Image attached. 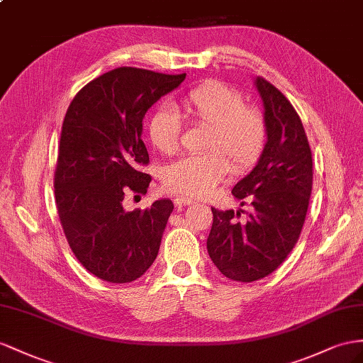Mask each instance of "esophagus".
<instances>
[{
  "mask_svg": "<svg viewBox=\"0 0 363 363\" xmlns=\"http://www.w3.org/2000/svg\"><path fill=\"white\" fill-rule=\"evenodd\" d=\"M173 202L176 203V206H190V203H193L194 201L191 198H187V196H176L173 199Z\"/></svg>",
  "mask_w": 363,
  "mask_h": 363,
  "instance_id": "esophagus-1",
  "label": "esophagus"
}]
</instances>
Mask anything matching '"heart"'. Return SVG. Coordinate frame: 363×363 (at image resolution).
I'll return each mask as SVG.
<instances>
[{
    "instance_id": "b5f03b06",
    "label": "heart",
    "mask_w": 363,
    "mask_h": 363,
    "mask_svg": "<svg viewBox=\"0 0 363 363\" xmlns=\"http://www.w3.org/2000/svg\"><path fill=\"white\" fill-rule=\"evenodd\" d=\"M190 123L206 128L199 155L181 157L167 167L162 181L173 193L202 198L230 170L244 173L261 157L267 143V123L261 110L245 106L240 93L220 81H206L182 98ZM182 125L170 108H160L148 119L147 136L162 155L181 147Z\"/></svg>"
}]
</instances>
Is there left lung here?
<instances>
[{
  "instance_id": "left-lung-1",
  "label": "left lung",
  "mask_w": 363,
  "mask_h": 363,
  "mask_svg": "<svg viewBox=\"0 0 363 363\" xmlns=\"http://www.w3.org/2000/svg\"><path fill=\"white\" fill-rule=\"evenodd\" d=\"M255 84L265 108L267 144L255 169L231 190L252 210L211 208L207 239L213 264L238 282L259 281L285 261L301 236L313 187L311 148L299 115L267 79Z\"/></svg>"
}]
</instances>
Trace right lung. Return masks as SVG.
I'll return each instance as SVG.
<instances>
[{"mask_svg": "<svg viewBox=\"0 0 363 363\" xmlns=\"http://www.w3.org/2000/svg\"><path fill=\"white\" fill-rule=\"evenodd\" d=\"M185 79L118 67L82 87L64 116L55 170V201L73 255L89 273L111 284L141 277L160 252L173 211L170 199L125 211L127 193H147L152 176L143 119Z\"/></svg>", "mask_w": 363, "mask_h": 363, "instance_id": "right-lung-1", "label": "right lung"}]
</instances>
